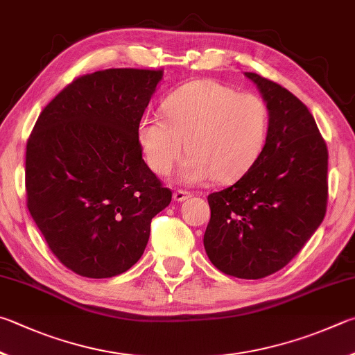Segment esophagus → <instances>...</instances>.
<instances>
[{
    "label": "esophagus",
    "instance_id": "obj_1",
    "mask_svg": "<svg viewBox=\"0 0 355 355\" xmlns=\"http://www.w3.org/2000/svg\"><path fill=\"white\" fill-rule=\"evenodd\" d=\"M191 196L190 191H184V190H176L173 193V200L178 201V202H182L185 200H189V198Z\"/></svg>",
    "mask_w": 355,
    "mask_h": 355
}]
</instances>
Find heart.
Listing matches in <instances>:
<instances>
[{"instance_id": "b5f03b06", "label": "heart", "mask_w": 355, "mask_h": 355, "mask_svg": "<svg viewBox=\"0 0 355 355\" xmlns=\"http://www.w3.org/2000/svg\"><path fill=\"white\" fill-rule=\"evenodd\" d=\"M164 112L165 116L140 118L137 140L148 166L160 176L170 174L187 149L190 155L179 181L189 185L210 179L220 184L237 181L256 164L268 137L263 99L214 79L181 85L165 99Z\"/></svg>"}]
</instances>
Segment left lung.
Here are the masks:
<instances>
[{"label": "left lung", "instance_id": "left-lung-1", "mask_svg": "<svg viewBox=\"0 0 355 355\" xmlns=\"http://www.w3.org/2000/svg\"><path fill=\"white\" fill-rule=\"evenodd\" d=\"M268 109V137L250 171L209 195L204 250L216 268L262 279L284 268L320 227L327 204V148L293 93L256 73Z\"/></svg>", "mask_w": 355, "mask_h": 355}]
</instances>
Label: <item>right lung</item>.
Segmentation results:
<instances>
[{
    "instance_id": "add662e5",
    "label": "right lung",
    "mask_w": 355,
    "mask_h": 355,
    "mask_svg": "<svg viewBox=\"0 0 355 355\" xmlns=\"http://www.w3.org/2000/svg\"><path fill=\"white\" fill-rule=\"evenodd\" d=\"M164 70L109 68L65 87L26 145L28 209L67 268L112 277L139 262L171 202L141 157L137 123Z\"/></svg>"
}]
</instances>
